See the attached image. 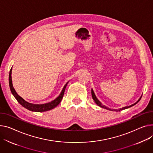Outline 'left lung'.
Returning a JSON list of instances; mask_svg holds the SVG:
<instances>
[{
	"label": "left lung",
	"instance_id": "8db88e82",
	"mask_svg": "<svg viewBox=\"0 0 153 153\" xmlns=\"http://www.w3.org/2000/svg\"><path fill=\"white\" fill-rule=\"evenodd\" d=\"M91 96H92L93 100H94L95 103H96L98 106H99L101 107V108H103L106 109H108V110H109V111H122V110H123V109H126L129 108H130V107H131V106H134L135 105H136V104L138 102V101L140 100V99H141V97H142V95H141V97L139 98V100L137 101V102H136V103H134V105H130V106H126V107H124V108H120V109H111V108H109L106 107V106L102 105V103H101L100 102V101L98 100V99L97 98V97H96V95H95V93H94V90H93L92 88H91Z\"/></svg>",
	"mask_w": 153,
	"mask_h": 153
}]
</instances>
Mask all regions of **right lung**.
Masks as SVG:
<instances>
[{
    "label": "right lung",
    "instance_id": "obj_1",
    "mask_svg": "<svg viewBox=\"0 0 153 153\" xmlns=\"http://www.w3.org/2000/svg\"><path fill=\"white\" fill-rule=\"evenodd\" d=\"M12 68H11L10 71V73H9V86L10 90L12 91V94L14 96V97L16 98V100L18 101V102L22 105L24 108L26 109L31 111H34V112H45L49 110L52 109L56 107L59 103L62 101L64 94H65V88L67 86V84H68L69 82H68L64 86L62 92L60 93L59 96L55 98L54 100L50 101L49 103H45V104H33V103H30L27 102V101H25L22 97H20L19 95H18L16 93V91H15V88L13 87V84H12Z\"/></svg>",
    "mask_w": 153,
    "mask_h": 153
}]
</instances>
